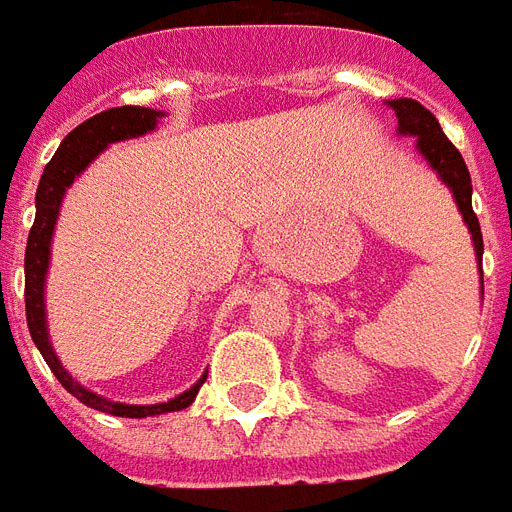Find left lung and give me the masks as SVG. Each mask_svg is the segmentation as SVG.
Masks as SVG:
<instances>
[{"instance_id": "left-lung-1", "label": "left lung", "mask_w": 512, "mask_h": 512, "mask_svg": "<svg viewBox=\"0 0 512 512\" xmlns=\"http://www.w3.org/2000/svg\"><path fill=\"white\" fill-rule=\"evenodd\" d=\"M396 119H399V135L415 138V149L423 154V160L429 162V168L439 176V181L453 192L458 214L464 219V225L469 227L472 236V246H475V260H478L480 271V293H483V233H480V222L472 211V179L464 157L458 154V149L445 138V132L439 127V121L434 119V113L426 111L420 102L399 97V100L385 102Z\"/></svg>"}]
</instances>
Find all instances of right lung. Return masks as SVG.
Instances as JSON below:
<instances>
[{
    "label": "right lung",
    "mask_w": 512,
    "mask_h": 512,
    "mask_svg": "<svg viewBox=\"0 0 512 512\" xmlns=\"http://www.w3.org/2000/svg\"><path fill=\"white\" fill-rule=\"evenodd\" d=\"M165 116L162 111L154 108H140V105H124V108H111L102 111L92 119L78 124L67 138L59 143L54 160L48 162L43 170V179L37 184V198H34V225L29 230V241H26V257H24V276H26V323L32 342L48 363V369L56 374V380L62 382L64 391L73 393L75 399L92 407V410L108 412L116 418H151V415H165V412H179L189 407L195 396H198L200 385L206 382V374L200 377L192 388L179 393L176 399L160 401V404H121L100 396V393L83 388L81 382L75 380L73 374L67 372L56 355L51 336H48V320H45V279H48V263H51V241H54V227L59 219V208L67 195V189L73 184L83 170L89 168L102 151L111 143L119 140L140 138L146 132L157 130V124Z\"/></svg>",
    "instance_id": "obj_1"
}]
</instances>
